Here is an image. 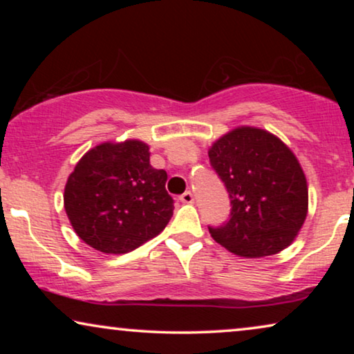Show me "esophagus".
Segmentation results:
<instances>
[{
    "label": "esophagus",
    "mask_w": 354,
    "mask_h": 354,
    "mask_svg": "<svg viewBox=\"0 0 354 354\" xmlns=\"http://www.w3.org/2000/svg\"><path fill=\"white\" fill-rule=\"evenodd\" d=\"M180 201L185 203V205H192L193 201H195V198H193V193L192 192H185L183 195H180Z\"/></svg>",
    "instance_id": "obj_1"
}]
</instances>
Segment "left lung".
I'll use <instances>...</instances> for the list:
<instances>
[{
    "label": "left lung",
    "mask_w": 354,
    "mask_h": 354,
    "mask_svg": "<svg viewBox=\"0 0 354 354\" xmlns=\"http://www.w3.org/2000/svg\"><path fill=\"white\" fill-rule=\"evenodd\" d=\"M211 166L230 196V219L209 234L236 256L277 254L297 239L308 216L301 164L279 137L241 125L211 145Z\"/></svg>",
    "instance_id": "obj_1"
}]
</instances>
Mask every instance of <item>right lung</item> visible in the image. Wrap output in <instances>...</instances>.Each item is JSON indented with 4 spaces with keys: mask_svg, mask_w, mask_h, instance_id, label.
Wrapping results in <instances>:
<instances>
[{
    "mask_svg": "<svg viewBox=\"0 0 354 354\" xmlns=\"http://www.w3.org/2000/svg\"><path fill=\"white\" fill-rule=\"evenodd\" d=\"M142 140L104 142L75 164L64 188L72 229L106 254L133 251L161 234L174 214L167 174L149 164Z\"/></svg>",
    "mask_w": 354,
    "mask_h": 354,
    "instance_id": "right-lung-1",
    "label": "right lung"
}]
</instances>
